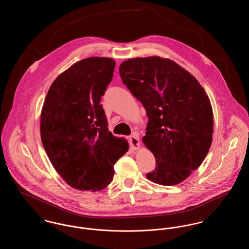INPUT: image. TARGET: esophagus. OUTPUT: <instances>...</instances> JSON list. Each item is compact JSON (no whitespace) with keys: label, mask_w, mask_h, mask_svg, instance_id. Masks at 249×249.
<instances>
[{"label":"esophagus","mask_w":249,"mask_h":249,"mask_svg":"<svg viewBox=\"0 0 249 249\" xmlns=\"http://www.w3.org/2000/svg\"><path fill=\"white\" fill-rule=\"evenodd\" d=\"M130 143L133 150H138L140 148V139L138 133H132V135L130 137Z\"/></svg>","instance_id":"34e87169"}]
</instances>
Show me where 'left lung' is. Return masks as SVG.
Here are the masks:
<instances>
[{"label": "left lung", "mask_w": 249, "mask_h": 249, "mask_svg": "<svg viewBox=\"0 0 249 249\" xmlns=\"http://www.w3.org/2000/svg\"><path fill=\"white\" fill-rule=\"evenodd\" d=\"M119 70L148 117L142 140L157 167L146 178L163 186L178 185L200 167L211 146L213 114L208 95L172 59L137 57L123 61Z\"/></svg>", "instance_id": "obj_1"}]
</instances>
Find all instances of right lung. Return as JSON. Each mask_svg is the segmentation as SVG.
<instances>
[{
	"label": "right lung",
	"mask_w": 249,
	"mask_h": 249,
	"mask_svg": "<svg viewBox=\"0 0 249 249\" xmlns=\"http://www.w3.org/2000/svg\"><path fill=\"white\" fill-rule=\"evenodd\" d=\"M116 61L107 57L81 59L51 84L41 112L40 133L50 162L75 190L106 189L114 164L129 142L107 128L100 105L113 77Z\"/></svg>",
	"instance_id": "add662e5"
}]
</instances>
